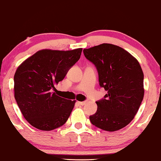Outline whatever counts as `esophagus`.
<instances>
[{"instance_id": "obj_1", "label": "esophagus", "mask_w": 161, "mask_h": 161, "mask_svg": "<svg viewBox=\"0 0 161 161\" xmlns=\"http://www.w3.org/2000/svg\"><path fill=\"white\" fill-rule=\"evenodd\" d=\"M86 103H87L86 101H83V102H79V104H80V105H86Z\"/></svg>"}]
</instances>
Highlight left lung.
I'll return each mask as SVG.
<instances>
[{"label": "left lung", "mask_w": 161, "mask_h": 161, "mask_svg": "<svg viewBox=\"0 0 161 161\" xmlns=\"http://www.w3.org/2000/svg\"><path fill=\"white\" fill-rule=\"evenodd\" d=\"M83 54L95 66L99 84L108 93L97 101V110L89 116L92 124L106 131L127 126L144 98V73L138 61L128 52L111 44H102Z\"/></svg>", "instance_id": "8db88e82"}]
</instances>
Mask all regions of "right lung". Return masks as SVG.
Returning a JSON list of instances; mask_svg holds the SVG:
<instances>
[{"mask_svg": "<svg viewBox=\"0 0 161 161\" xmlns=\"http://www.w3.org/2000/svg\"><path fill=\"white\" fill-rule=\"evenodd\" d=\"M82 48L39 50L24 61L14 74V98L26 120L41 130H52L67 122L72 101L56 95L54 85L64 78L80 59Z\"/></svg>", "mask_w": 161, "mask_h": 161, "instance_id": "right-lung-1", "label": "right lung"}]
</instances>
